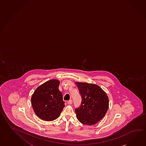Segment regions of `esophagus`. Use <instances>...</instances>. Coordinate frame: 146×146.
<instances>
[{
	"label": "esophagus",
	"instance_id": "34e87169",
	"mask_svg": "<svg viewBox=\"0 0 146 146\" xmlns=\"http://www.w3.org/2000/svg\"><path fill=\"white\" fill-rule=\"evenodd\" d=\"M72 102H73V101H72V100H70L68 101V102H67V103H68V104H72Z\"/></svg>",
	"mask_w": 146,
	"mask_h": 146
}]
</instances>
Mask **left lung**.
Masks as SVG:
<instances>
[{"label":"left lung","mask_w":146,"mask_h":146,"mask_svg":"<svg viewBox=\"0 0 146 146\" xmlns=\"http://www.w3.org/2000/svg\"><path fill=\"white\" fill-rule=\"evenodd\" d=\"M82 96L80 107L75 109L78 120L92 125L101 120L109 108V98L104 90L94 84L75 82Z\"/></svg>","instance_id":"left-lung-1"}]
</instances>
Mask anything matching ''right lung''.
<instances>
[{"label":"right lung","mask_w":146,"mask_h":146,"mask_svg":"<svg viewBox=\"0 0 146 146\" xmlns=\"http://www.w3.org/2000/svg\"><path fill=\"white\" fill-rule=\"evenodd\" d=\"M60 81L51 80L38 87L31 97V104L36 115L46 121H52L60 116L64 102L59 89Z\"/></svg>","instance_id":"1"}]
</instances>
